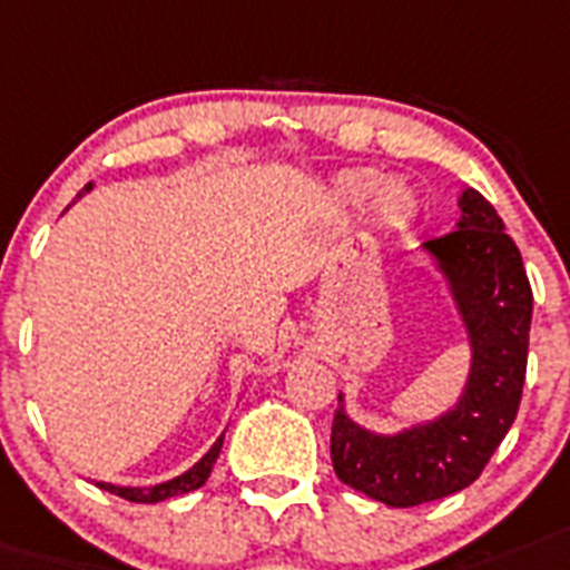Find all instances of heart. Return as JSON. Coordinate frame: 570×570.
<instances>
[{
  "instance_id": "b5f03b06",
  "label": "heart",
  "mask_w": 570,
  "mask_h": 570,
  "mask_svg": "<svg viewBox=\"0 0 570 570\" xmlns=\"http://www.w3.org/2000/svg\"><path fill=\"white\" fill-rule=\"evenodd\" d=\"M376 199V212L382 219L389 223H400V219L409 217L414 212V196L403 188V185H385V176L376 174V170H367V167H358V170H347L336 179V196L344 205H365Z\"/></svg>"
}]
</instances>
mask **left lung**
Returning <instances> with one entry per match:
<instances>
[{
	"label": "left lung",
	"instance_id": "left-lung-1",
	"mask_svg": "<svg viewBox=\"0 0 570 570\" xmlns=\"http://www.w3.org/2000/svg\"><path fill=\"white\" fill-rule=\"evenodd\" d=\"M425 248L470 330L472 374L461 403L396 438L365 432L338 409L330 434L338 481L389 507H417L470 487L510 432L528 374L533 289L495 208L478 190H463L458 228Z\"/></svg>",
	"mask_w": 570,
	"mask_h": 570
}]
</instances>
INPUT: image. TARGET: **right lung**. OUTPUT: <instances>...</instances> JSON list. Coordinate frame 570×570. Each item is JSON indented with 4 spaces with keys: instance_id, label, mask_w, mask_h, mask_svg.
I'll list each match as a JSON object with an SVG mask.
<instances>
[{
    "instance_id": "add662e5",
    "label": "right lung",
    "mask_w": 570,
    "mask_h": 570,
    "mask_svg": "<svg viewBox=\"0 0 570 570\" xmlns=\"http://www.w3.org/2000/svg\"><path fill=\"white\" fill-rule=\"evenodd\" d=\"M86 190H92V185H86L80 194H86ZM219 449H223V438H219L217 443L208 449V455H205L203 461L196 463V466H190L185 475L174 478V481H167V484L147 487V490H132V487H112V484H98V487L100 490L112 492V495H118V499L136 501V504H156V501H165V499H170V495H181V492H190V490H196V487H203L205 481H208V475H212V466H214V461H217Z\"/></svg>"
}]
</instances>
